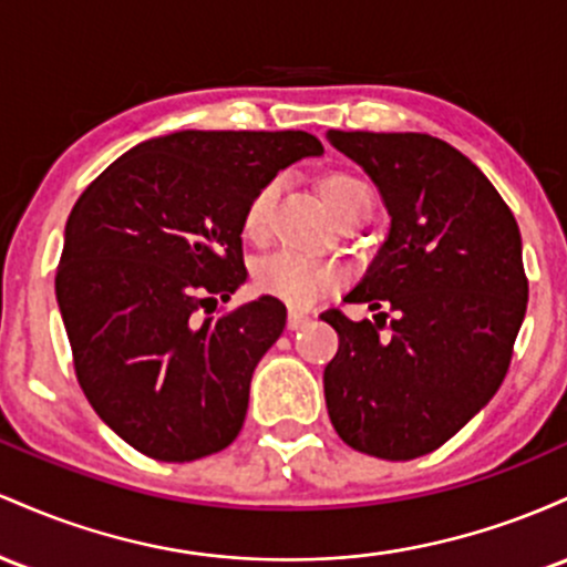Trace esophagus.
I'll return each mask as SVG.
<instances>
[{"label":"esophagus","instance_id":"obj_1","mask_svg":"<svg viewBox=\"0 0 567 567\" xmlns=\"http://www.w3.org/2000/svg\"><path fill=\"white\" fill-rule=\"evenodd\" d=\"M308 321H310L308 313H300V310H289V321H286V323H289V329L295 332V329H302Z\"/></svg>","mask_w":567,"mask_h":567}]
</instances>
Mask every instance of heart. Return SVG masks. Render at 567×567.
Instances as JSON below:
<instances>
[{"instance_id":"obj_1","label":"heart","mask_w":567,"mask_h":567,"mask_svg":"<svg viewBox=\"0 0 567 567\" xmlns=\"http://www.w3.org/2000/svg\"><path fill=\"white\" fill-rule=\"evenodd\" d=\"M278 184L267 182L257 193L251 195V200L246 203L244 216H240V233L246 240H265L267 227H270V214L272 203H276ZM318 193H321L323 203L329 206V212L340 216L359 195L367 193V187L359 179L348 174H327L318 182ZM340 284V270L334 265L321 262V259L305 257L297 251H281L267 257L265 262H259L254 270V286L267 297H276L289 305V308H310L321 297H327L334 286Z\"/></svg>"}]
</instances>
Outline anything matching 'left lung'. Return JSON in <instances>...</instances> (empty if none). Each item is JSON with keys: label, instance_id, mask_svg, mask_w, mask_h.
<instances>
[{"label": "left lung", "instance_id": "obj_1", "mask_svg": "<svg viewBox=\"0 0 567 567\" xmlns=\"http://www.w3.org/2000/svg\"><path fill=\"white\" fill-rule=\"evenodd\" d=\"M329 142L378 184L391 227L346 297L385 313H321L340 337L323 369L327 410L359 453L412 461L455 436L504 383L527 308L523 238L498 189L442 138L329 131Z\"/></svg>", "mask_w": 567, "mask_h": 567}]
</instances>
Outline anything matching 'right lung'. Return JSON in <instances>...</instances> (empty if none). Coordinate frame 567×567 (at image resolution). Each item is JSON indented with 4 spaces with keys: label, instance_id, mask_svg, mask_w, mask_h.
Instances as JSON below:
<instances>
[{
    "label": "right lung",
    "instance_id": "right-lung-1",
    "mask_svg": "<svg viewBox=\"0 0 567 567\" xmlns=\"http://www.w3.org/2000/svg\"><path fill=\"white\" fill-rule=\"evenodd\" d=\"M305 131H179L117 157L69 214L55 297L82 393L138 453H219L240 434L259 359L286 308L246 281L240 216L286 165L321 155Z\"/></svg>",
    "mask_w": 567,
    "mask_h": 567
}]
</instances>
